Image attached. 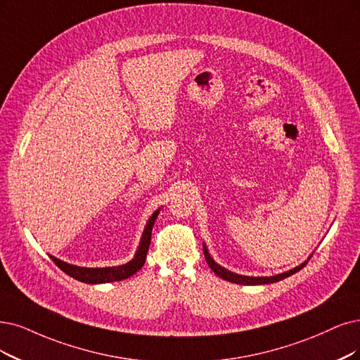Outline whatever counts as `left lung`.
<instances>
[{
  "mask_svg": "<svg viewBox=\"0 0 360 360\" xmlns=\"http://www.w3.org/2000/svg\"><path fill=\"white\" fill-rule=\"evenodd\" d=\"M203 252H205V258L207 261V265L210 267V270L214 271L218 277L224 278V281H229L231 283H237V285H267V283H274V282H278V281H283V278L295 274L297 271H300L305 262H302L301 265H298V267L292 269L286 273H282V274H276V276H270V277H252V276H242V274H237V273H233V271H229L227 269L221 267L219 264H217L214 261V258L210 257V254L207 252V248L203 245Z\"/></svg>",
  "mask_w": 360,
  "mask_h": 360,
  "instance_id": "obj_1",
  "label": "left lung"
}]
</instances>
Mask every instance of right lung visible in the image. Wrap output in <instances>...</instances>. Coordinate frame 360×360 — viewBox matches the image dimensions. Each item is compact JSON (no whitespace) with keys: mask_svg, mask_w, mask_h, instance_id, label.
Segmentation results:
<instances>
[{"mask_svg":"<svg viewBox=\"0 0 360 360\" xmlns=\"http://www.w3.org/2000/svg\"><path fill=\"white\" fill-rule=\"evenodd\" d=\"M158 212H160V209L155 210L154 214L151 215V218L148 219V222H146L145 230H143L142 237H141V242H139V248H138L136 254H135V258L129 261L127 264L118 265V267L89 269V267H78V265L68 264V262L60 261V259L51 257V255H50V258L63 273H66L68 276L74 277L75 281H79L83 283L96 285V283H108V282L124 281V278H127V277L135 274L136 271H139L142 269V265L145 264L146 252H148V248H150V243H151V231H153V227H154V222H155Z\"/></svg>","mask_w":360,"mask_h":360,"instance_id":"1","label":"right lung"}]
</instances>
